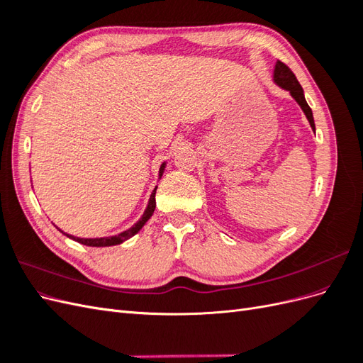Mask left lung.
Wrapping results in <instances>:
<instances>
[{
	"mask_svg": "<svg viewBox=\"0 0 363 363\" xmlns=\"http://www.w3.org/2000/svg\"><path fill=\"white\" fill-rule=\"evenodd\" d=\"M274 82H276L277 86H280L281 89L284 91H289V94L292 95L294 100L300 104V107L303 108V112L309 121V124L312 127V130L315 131V123H313V115H312V108L307 104L306 98H304V92H303V87L296 80V77L294 75V72L284 65L283 62H277L276 63V68H274Z\"/></svg>",
	"mask_w": 363,
	"mask_h": 363,
	"instance_id": "8db88e82",
	"label": "left lung"
}]
</instances>
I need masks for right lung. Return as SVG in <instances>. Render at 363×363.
<instances>
[{"label": "right lung", "mask_w": 363, "mask_h": 363, "mask_svg": "<svg viewBox=\"0 0 363 363\" xmlns=\"http://www.w3.org/2000/svg\"><path fill=\"white\" fill-rule=\"evenodd\" d=\"M164 167H167V163L163 162V163L160 164V169H159V179L162 177V174H163V171H164ZM156 189H157V186L155 188V191L151 192L148 206H147V208H145L144 215H142V218L139 219V221H138L133 227H130L128 230H125V232H123V233L115 235V236H107V238H77V236H72V235H68V233L62 232V230H60L59 227H57V230H59V232H62L65 236H68L69 239H74L75 242H80V244L87 245V247H112V245L123 244L124 240L130 239L131 236H135V235L139 232V230L145 225V223L151 218L152 212H155V208H156Z\"/></svg>", "instance_id": "right-lung-1"}]
</instances>
